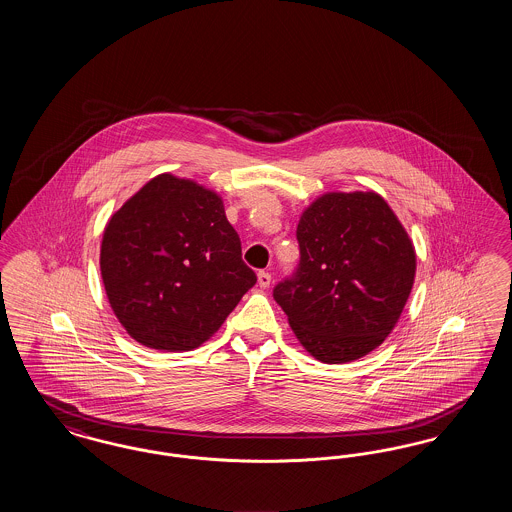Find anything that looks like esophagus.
<instances>
[{
	"mask_svg": "<svg viewBox=\"0 0 512 512\" xmlns=\"http://www.w3.org/2000/svg\"><path fill=\"white\" fill-rule=\"evenodd\" d=\"M270 280H272V276L265 272V270H261L259 274H257V282H259V288H263V290H267L268 286H270Z\"/></svg>",
	"mask_w": 512,
	"mask_h": 512,
	"instance_id": "1",
	"label": "esophagus"
}]
</instances>
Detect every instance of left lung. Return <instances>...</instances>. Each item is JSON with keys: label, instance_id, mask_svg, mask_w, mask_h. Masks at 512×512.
<instances>
[{"label": "left lung", "instance_id": "1", "mask_svg": "<svg viewBox=\"0 0 512 512\" xmlns=\"http://www.w3.org/2000/svg\"><path fill=\"white\" fill-rule=\"evenodd\" d=\"M297 274L274 299L295 338L320 363H351L374 351L411 295L416 251L376 192H326L297 224Z\"/></svg>", "mask_w": 512, "mask_h": 512}]
</instances>
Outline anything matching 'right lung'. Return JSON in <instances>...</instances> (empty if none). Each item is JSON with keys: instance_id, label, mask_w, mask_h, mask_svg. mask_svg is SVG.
I'll list each match as a JSON object with an SVG mask.
<instances>
[{"instance_id": "right-lung-1", "label": "right lung", "mask_w": 512, "mask_h": 512, "mask_svg": "<svg viewBox=\"0 0 512 512\" xmlns=\"http://www.w3.org/2000/svg\"><path fill=\"white\" fill-rule=\"evenodd\" d=\"M99 270L132 340L192 351L211 340L257 276L215 190L157 174L107 220Z\"/></svg>"}]
</instances>
